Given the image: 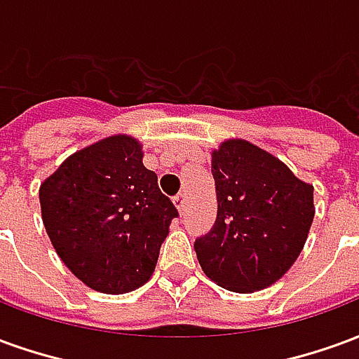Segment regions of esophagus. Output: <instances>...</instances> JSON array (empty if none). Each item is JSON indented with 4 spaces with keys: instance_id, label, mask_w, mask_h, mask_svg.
<instances>
[{
    "instance_id": "34e87169",
    "label": "esophagus",
    "mask_w": 359,
    "mask_h": 359,
    "mask_svg": "<svg viewBox=\"0 0 359 359\" xmlns=\"http://www.w3.org/2000/svg\"><path fill=\"white\" fill-rule=\"evenodd\" d=\"M172 203L177 205V210H179L180 213H184V211H187V196L182 194V192L172 198Z\"/></svg>"
}]
</instances>
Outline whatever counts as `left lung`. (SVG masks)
Instances as JSON below:
<instances>
[{
  "label": "left lung",
  "mask_w": 359,
  "mask_h": 359,
  "mask_svg": "<svg viewBox=\"0 0 359 359\" xmlns=\"http://www.w3.org/2000/svg\"><path fill=\"white\" fill-rule=\"evenodd\" d=\"M217 219L196 238L203 273L233 292L267 288L292 267L313 223V187L241 138L211 154Z\"/></svg>",
  "instance_id": "obj_1"
}]
</instances>
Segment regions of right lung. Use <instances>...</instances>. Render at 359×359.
I'll list each match as a JSON object with an SVG mask.
<instances>
[{
    "label": "right lung",
    "mask_w": 359,
    "mask_h": 359,
    "mask_svg": "<svg viewBox=\"0 0 359 359\" xmlns=\"http://www.w3.org/2000/svg\"><path fill=\"white\" fill-rule=\"evenodd\" d=\"M142 157L140 142L115 134L67 157L40 187L53 248L97 292L125 294L146 285L179 215Z\"/></svg>",
    "instance_id": "add662e5"
}]
</instances>
